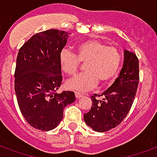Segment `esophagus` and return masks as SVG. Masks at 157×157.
Masks as SVG:
<instances>
[{
  "label": "esophagus",
  "mask_w": 157,
  "mask_h": 157,
  "mask_svg": "<svg viewBox=\"0 0 157 157\" xmlns=\"http://www.w3.org/2000/svg\"><path fill=\"white\" fill-rule=\"evenodd\" d=\"M81 97H83V95H82L81 93H79V92H76V98L77 99V100L81 99Z\"/></svg>",
  "instance_id": "34e87169"
}]
</instances>
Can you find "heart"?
Returning a JSON list of instances; mask_svg holds the SVG:
<instances>
[{
	"label": "heart",
	"instance_id": "heart-1",
	"mask_svg": "<svg viewBox=\"0 0 157 157\" xmlns=\"http://www.w3.org/2000/svg\"><path fill=\"white\" fill-rule=\"evenodd\" d=\"M85 66L86 73L71 79L67 86L76 91H86L96 86L98 81L105 85L114 80L122 63L120 51L114 46H109L100 39H88L76 46V54L67 48L59 53L61 69L67 76H75Z\"/></svg>",
	"mask_w": 157,
	"mask_h": 157
}]
</instances>
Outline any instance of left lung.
Listing matches in <instances>:
<instances>
[{
  "label": "left lung",
  "instance_id": "left-lung-1",
  "mask_svg": "<svg viewBox=\"0 0 157 157\" xmlns=\"http://www.w3.org/2000/svg\"><path fill=\"white\" fill-rule=\"evenodd\" d=\"M138 83V58L135 53L125 50L124 66L118 78L103 94L90 96L91 109L84 114L87 125L100 132L119 125L131 109Z\"/></svg>",
  "mask_w": 157,
  "mask_h": 157
}]
</instances>
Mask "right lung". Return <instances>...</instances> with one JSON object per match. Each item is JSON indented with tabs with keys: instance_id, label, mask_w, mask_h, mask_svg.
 Returning a JSON list of instances; mask_svg holds the SVG:
<instances>
[{
	"instance_id": "add662e5",
	"label": "right lung",
	"mask_w": 157,
	"mask_h": 157,
	"mask_svg": "<svg viewBox=\"0 0 157 157\" xmlns=\"http://www.w3.org/2000/svg\"><path fill=\"white\" fill-rule=\"evenodd\" d=\"M67 33L48 29L36 33L19 50L15 71V90L20 112L31 127L42 131L55 128L63 109L73 103V91L56 93L63 76L59 53Z\"/></svg>"
}]
</instances>
